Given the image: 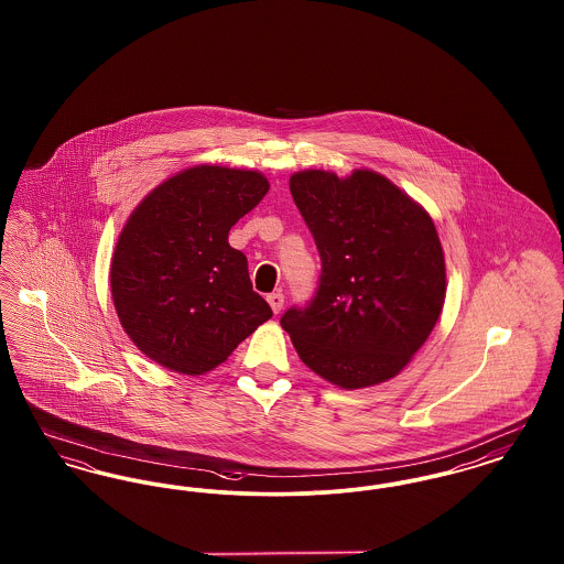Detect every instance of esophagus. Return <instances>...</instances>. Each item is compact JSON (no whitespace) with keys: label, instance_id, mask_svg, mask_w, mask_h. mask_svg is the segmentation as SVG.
Instances as JSON below:
<instances>
[{"label":"esophagus","instance_id":"1","mask_svg":"<svg viewBox=\"0 0 564 564\" xmlns=\"http://www.w3.org/2000/svg\"><path fill=\"white\" fill-rule=\"evenodd\" d=\"M283 302H285V295L281 294V292H274V294L269 295L270 308H272V313H274V315H276V313H281Z\"/></svg>","mask_w":564,"mask_h":564}]
</instances>
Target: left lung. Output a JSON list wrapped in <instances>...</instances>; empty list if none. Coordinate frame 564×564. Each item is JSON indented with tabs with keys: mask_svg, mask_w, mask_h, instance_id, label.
I'll list each match as a JSON object with an SVG mask.
<instances>
[{
	"mask_svg": "<svg viewBox=\"0 0 564 564\" xmlns=\"http://www.w3.org/2000/svg\"><path fill=\"white\" fill-rule=\"evenodd\" d=\"M295 207L322 256L319 288L281 317L300 359L361 389L400 375L425 345L446 297V264L430 214L387 177L300 171Z\"/></svg>",
	"mask_w": 564,
	"mask_h": 564,
	"instance_id": "8db88e82",
	"label": "left lung"
}]
</instances>
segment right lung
Wrapping results in <instances>:
<instances>
[{
	"instance_id": "right-lung-1",
	"label": "right lung",
	"mask_w": 564,
	"mask_h": 564,
	"mask_svg": "<svg viewBox=\"0 0 564 564\" xmlns=\"http://www.w3.org/2000/svg\"><path fill=\"white\" fill-rule=\"evenodd\" d=\"M269 188L258 171L200 164L152 189L124 224L109 270L113 306L162 368L205 375L272 317L228 242Z\"/></svg>"
}]
</instances>
